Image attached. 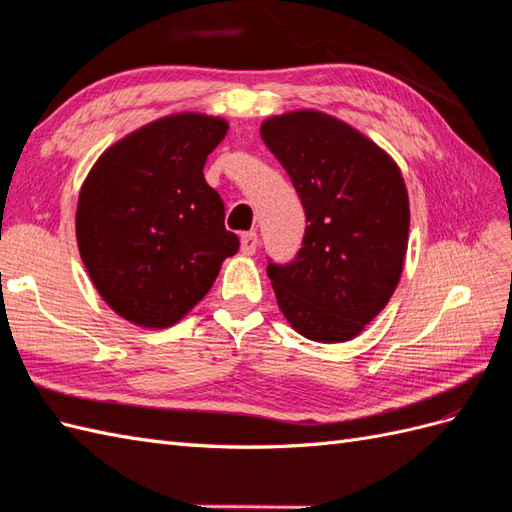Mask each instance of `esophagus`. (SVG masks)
I'll use <instances>...</instances> for the list:
<instances>
[{
    "instance_id": "34e87169",
    "label": "esophagus",
    "mask_w": 512,
    "mask_h": 512,
    "mask_svg": "<svg viewBox=\"0 0 512 512\" xmlns=\"http://www.w3.org/2000/svg\"><path fill=\"white\" fill-rule=\"evenodd\" d=\"M257 244H259V238H257L255 231L242 233V253H244V255H255Z\"/></svg>"
}]
</instances>
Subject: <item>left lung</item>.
<instances>
[{"instance_id": "1", "label": "left lung", "mask_w": 512, "mask_h": 512, "mask_svg": "<svg viewBox=\"0 0 512 512\" xmlns=\"http://www.w3.org/2000/svg\"><path fill=\"white\" fill-rule=\"evenodd\" d=\"M261 140L290 175L309 222L290 264H268L279 309L313 342H348L400 281L409 244L400 168L361 131L316 110L272 116Z\"/></svg>"}]
</instances>
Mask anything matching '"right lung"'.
Masks as SVG:
<instances>
[{
  "instance_id": "add662e5",
  "label": "right lung",
  "mask_w": 512,
  "mask_h": 512,
  "mask_svg": "<svg viewBox=\"0 0 512 512\" xmlns=\"http://www.w3.org/2000/svg\"><path fill=\"white\" fill-rule=\"evenodd\" d=\"M218 116L181 112L103 153L80 190L77 246L101 298L147 329L179 322L238 253L225 205L207 186V155L227 136Z\"/></svg>"
}]
</instances>
